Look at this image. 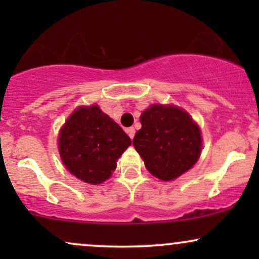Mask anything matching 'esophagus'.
<instances>
[{
    "label": "esophagus",
    "instance_id": "esophagus-1",
    "mask_svg": "<svg viewBox=\"0 0 259 259\" xmlns=\"http://www.w3.org/2000/svg\"><path fill=\"white\" fill-rule=\"evenodd\" d=\"M126 133H127V135L130 136V139H133L134 135H135V129H134L133 126H132V127H127Z\"/></svg>",
    "mask_w": 259,
    "mask_h": 259
}]
</instances>
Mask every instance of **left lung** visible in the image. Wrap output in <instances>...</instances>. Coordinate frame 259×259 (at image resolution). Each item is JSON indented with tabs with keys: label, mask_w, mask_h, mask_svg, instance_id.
I'll list each match as a JSON object with an SVG mask.
<instances>
[{
	"label": "left lung",
	"mask_w": 259,
	"mask_h": 259,
	"mask_svg": "<svg viewBox=\"0 0 259 259\" xmlns=\"http://www.w3.org/2000/svg\"><path fill=\"white\" fill-rule=\"evenodd\" d=\"M140 121L142 127L133 145L151 174L168 181L194 167L201 153V133L185 111L153 105Z\"/></svg>",
	"instance_id": "8db88e82"
}]
</instances>
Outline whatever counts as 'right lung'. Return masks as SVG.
I'll list each match as a JSON object with an SVG mask.
<instances>
[{
	"label": "right lung",
	"instance_id": "add662e5",
	"mask_svg": "<svg viewBox=\"0 0 259 259\" xmlns=\"http://www.w3.org/2000/svg\"><path fill=\"white\" fill-rule=\"evenodd\" d=\"M132 144L123 129L97 106L80 107L59 134V153L68 170L85 183H103Z\"/></svg>",
	"mask_w": 259,
	"mask_h": 259
}]
</instances>
